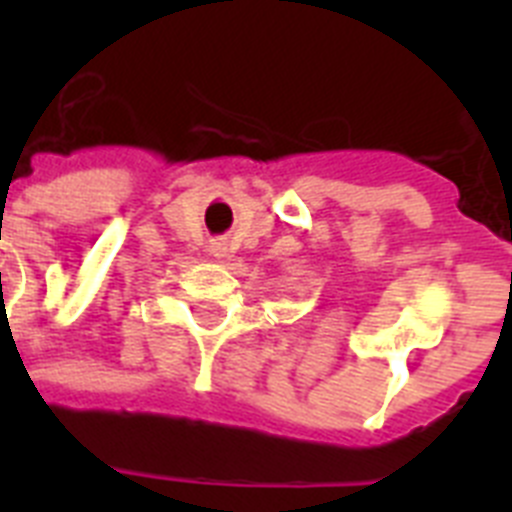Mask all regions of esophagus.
I'll return each mask as SVG.
<instances>
[{
    "label": "esophagus",
    "instance_id": "34e87169",
    "mask_svg": "<svg viewBox=\"0 0 512 512\" xmlns=\"http://www.w3.org/2000/svg\"><path fill=\"white\" fill-rule=\"evenodd\" d=\"M225 248H223V243H215V246H212V253H215V256H225Z\"/></svg>",
    "mask_w": 512,
    "mask_h": 512
}]
</instances>
